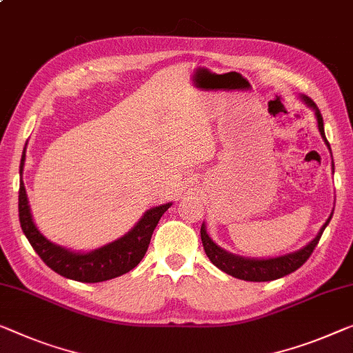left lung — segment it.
<instances>
[{
  "label": "left lung",
  "mask_w": 353,
  "mask_h": 353,
  "mask_svg": "<svg viewBox=\"0 0 353 353\" xmlns=\"http://www.w3.org/2000/svg\"><path fill=\"white\" fill-rule=\"evenodd\" d=\"M301 99L307 108H311L315 112L320 136H322L325 144H327L330 149L327 136H325L323 119L317 108V104H315L311 98L306 97V94H301ZM331 217H333V212L330 214L327 222L322 225V228H320L319 233L315 234V238L311 241V243H307L299 250H294V252H290V254H285L281 256H272V259H247V256H239V255L231 254V252H227L214 243L212 238L208 234L206 225L204 223L201 225V241H203L204 252H206L209 260L212 261L219 270L227 272V274L233 276L236 279H241V281H249V282L276 281L279 277H283L290 274L293 271H296L299 266H303L304 263L307 261V259L311 256V254L315 249V245L319 244L320 238H322L323 230L327 228Z\"/></svg>",
  "instance_id": "1"
}]
</instances>
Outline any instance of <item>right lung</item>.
I'll return each mask as SVG.
<instances>
[{
	"instance_id": "add662e5",
	"label": "right lung",
	"mask_w": 353,
	"mask_h": 353,
	"mask_svg": "<svg viewBox=\"0 0 353 353\" xmlns=\"http://www.w3.org/2000/svg\"><path fill=\"white\" fill-rule=\"evenodd\" d=\"M23 161L20 165V190H19V219L20 227L30 241L36 254L50 270L60 276L79 282H103L119 277L133 270L144 259L147 247L150 244L152 233L160 222L161 215L171 208L172 203L160 204V206L147 209L138 223L122 238L104 244L90 252H76L66 247L52 243L36 227L31 215L28 196L22 181Z\"/></svg>"
}]
</instances>
